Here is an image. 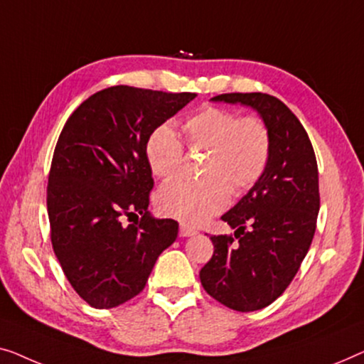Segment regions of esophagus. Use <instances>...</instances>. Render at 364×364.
<instances>
[{
    "mask_svg": "<svg viewBox=\"0 0 364 364\" xmlns=\"http://www.w3.org/2000/svg\"><path fill=\"white\" fill-rule=\"evenodd\" d=\"M196 234H198L196 229L189 228V226H186V224H181V226H180V235H181V237H191V235H196Z\"/></svg>",
    "mask_w": 364,
    "mask_h": 364,
    "instance_id": "1",
    "label": "esophagus"
}]
</instances>
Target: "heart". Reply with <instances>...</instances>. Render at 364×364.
<instances>
[{
    "label": "heart",
    "mask_w": 364,
    "mask_h": 364,
    "mask_svg": "<svg viewBox=\"0 0 364 364\" xmlns=\"http://www.w3.org/2000/svg\"><path fill=\"white\" fill-rule=\"evenodd\" d=\"M189 148H204L201 180H175L156 194L158 209L184 224H203L229 203V188L240 194L264 175L272 138L259 117H240L232 110L204 107L181 125ZM146 161L158 178L175 176L183 166V145L175 130L160 125L150 133Z\"/></svg>",
    "instance_id": "1"
}]
</instances>
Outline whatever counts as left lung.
<instances>
[{"instance_id":"obj_1","label":"left lung","mask_w":364,"mask_h":364,"mask_svg":"<svg viewBox=\"0 0 364 364\" xmlns=\"http://www.w3.org/2000/svg\"><path fill=\"white\" fill-rule=\"evenodd\" d=\"M211 100L257 110L272 138L264 175L221 218L234 235H211L214 254L199 272L219 304L254 311L284 294L309 252L320 209L318 166L304 125L277 97L235 92Z\"/></svg>"}]
</instances>
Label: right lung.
Instances as JSON below:
<instances>
[{"label":"right lung","mask_w":364,"mask_h":364,"mask_svg":"<svg viewBox=\"0 0 364 364\" xmlns=\"http://www.w3.org/2000/svg\"><path fill=\"white\" fill-rule=\"evenodd\" d=\"M196 94L115 85L74 110L55 145L48 183L50 242L74 290L94 309L140 294L178 223L148 211L150 133ZM125 217L136 218L125 225Z\"/></svg>","instance_id":"right-lung-1"}]
</instances>
